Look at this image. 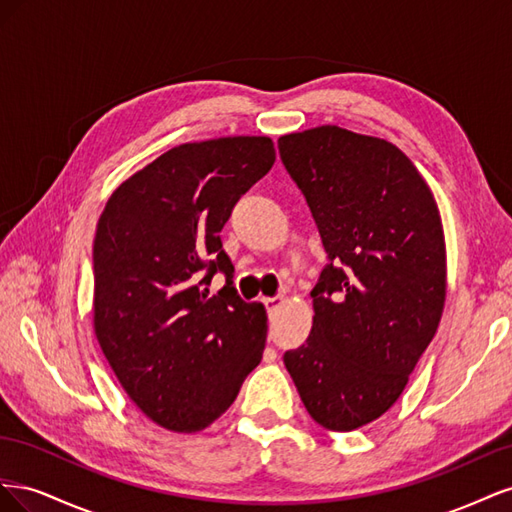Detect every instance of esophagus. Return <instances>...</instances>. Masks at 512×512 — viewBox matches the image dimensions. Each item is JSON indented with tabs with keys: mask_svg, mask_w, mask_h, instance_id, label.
I'll use <instances>...</instances> for the list:
<instances>
[{
	"mask_svg": "<svg viewBox=\"0 0 512 512\" xmlns=\"http://www.w3.org/2000/svg\"><path fill=\"white\" fill-rule=\"evenodd\" d=\"M284 303V297H280V294H277V297H267L265 299V305H267V312L269 314H275L277 309H280V305Z\"/></svg>",
	"mask_w": 512,
	"mask_h": 512,
	"instance_id": "obj_1",
	"label": "esophagus"
}]
</instances>
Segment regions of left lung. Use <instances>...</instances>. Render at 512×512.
Instances as JSON below:
<instances>
[{
  "label": "left lung",
  "instance_id": "obj_1",
  "mask_svg": "<svg viewBox=\"0 0 512 512\" xmlns=\"http://www.w3.org/2000/svg\"><path fill=\"white\" fill-rule=\"evenodd\" d=\"M277 147L331 258L312 290V333L284 365L318 425L352 431L395 404L438 331L440 209L412 160L384 138L318 126L280 136Z\"/></svg>",
  "mask_w": 512,
  "mask_h": 512
}]
</instances>
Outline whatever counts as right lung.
<instances>
[{
    "instance_id": "1",
    "label": "right lung",
    "mask_w": 512,
    "mask_h": 512,
    "mask_svg": "<svg viewBox=\"0 0 512 512\" xmlns=\"http://www.w3.org/2000/svg\"><path fill=\"white\" fill-rule=\"evenodd\" d=\"M273 162L269 136L183 143L123 181L98 220L96 339L136 408L168 431L218 421L262 359L265 305L232 288L220 232ZM218 268L227 286L209 295Z\"/></svg>"
}]
</instances>
